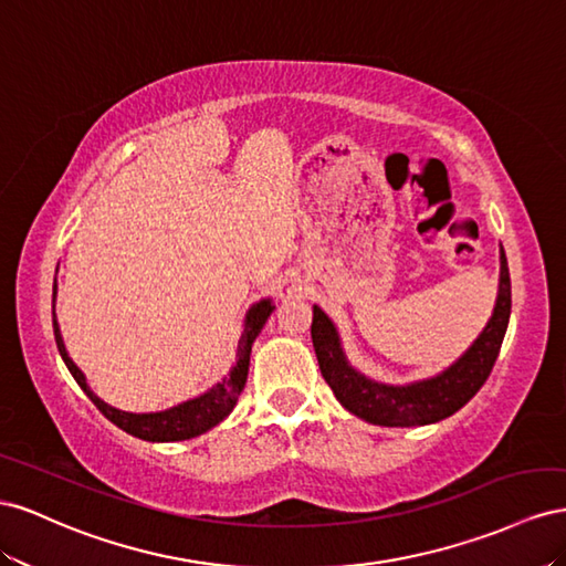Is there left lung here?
Here are the masks:
<instances>
[{"mask_svg":"<svg viewBox=\"0 0 566 566\" xmlns=\"http://www.w3.org/2000/svg\"><path fill=\"white\" fill-rule=\"evenodd\" d=\"M510 311V270L505 251L500 247V282L493 315L474 344L439 375L410 384H384L365 377L348 363L342 336L319 305H313L311 336L319 373L348 412L379 427H422L458 412L489 379L507 332Z\"/></svg>","mask_w":566,"mask_h":566,"instance_id":"1","label":"left lung"}]
</instances>
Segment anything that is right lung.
I'll return each mask as SVG.
<instances>
[{"label":"right lung","mask_w":566,"mask_h":566,"mask_svg":"<svg viewBox=\"0 0 566 566\" xmlns=\"http://www.w3.org/2000/svg\"><path fill=\"white\" fill-rule=\"evenodd\" d=\"M274 305L272 298H261L253 303L247 317H244V332H241L239 346H237V363L230 369L228 377H222L211 389L203 391L197 398H189L185 402H177V406L168 410H158V412H125L118 408H111L108 402H104L99 396H96L90 384L66 350V344H63V336L56 322V280H54V294H52V322H54V338H56V348L61 353L63 363H66L69 373L77 381L80 389L87 394V398L94 402L99 412L111 419L113 424L120 427L123 431L137 436L142 441H154V443H170V441H187L193 439V436H201L208 429L218 427L224 417H228L237 400L244 391L247 377H249V363H251V346L255 342V336L261 334L265 327L268 317L272 315Z\"/></svg>","instance_id":"add662e5"}]
</instances>
